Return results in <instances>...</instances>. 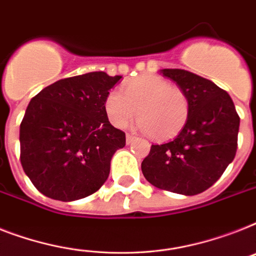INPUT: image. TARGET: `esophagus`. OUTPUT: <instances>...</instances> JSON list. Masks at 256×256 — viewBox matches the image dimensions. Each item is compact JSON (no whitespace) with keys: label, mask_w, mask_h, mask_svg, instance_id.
<instances>
[{"label":"esophagus","mask_w":256,"mask_h":256,"mask_svg":"<svg viewBox=\"0 0 256 256\" xmlns=\"http://www.w3.org/2000/svg\"><path fill=\"white\" fill-rule=\"evenodd\" d=\"M134 140H135V136H134V135L126 134V143H128V144H132V143L134 142Z\"/></svg>","instance_id":"obj_1"}]
</instances>
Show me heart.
<instances>
[{
	"instance_id": "heart-1",
	"label": "heart",
	"mask_w": 256,
	"mask_h": 256,
	"mask_svg": "<svg viewBox=\"0 0 256 256\" xmlns=\"http://www.w3.org/2000/svg\"><path fill=\"white\" fill-rule=\"evenodd\" d=\"M104 109L110 124L126 128L138 110L139 128L155 140L178 136L189 118L186 93L160 76H142L124 86V94L112 90L105 98Z\"/></svg>"
}]
</instances>
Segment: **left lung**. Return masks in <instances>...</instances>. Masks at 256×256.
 <instances>
[{
  "label": "left lung",
  "instance_id": "obj_1",
  "mask_svg": "<svg viewBox=\"0 0 256 256\" xmlns=\"http://www.w3.org/2000/svg\"><path fill=\"white\" fill-rule=\"evenodd\" d=\"M160 72L186 93L190 112L175 139L151 146L142 172L156 188L194 196L210 188L236 156L240 116L229 93L213 81L186 70Z\"/></svg>",
  "mask_w": 256,
  "mask_h": 256
}]
</instances>
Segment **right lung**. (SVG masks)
<instances>
[{
	"label": "right lung",
	"instance_id": "1",
	"mask_svg": "<svg viewBox=\"0 0 256 256\" xmlns=\"http://www.w3.org/2000/svg\"><path fill=\"white\" fill-rule=\"evenodd\" d=\"M121 78L89 72L56 81L31 98L20 122V164L44 196L80 200L106 182L114 152L126 144L104 109Z\"/></svg>",
	"mask_w": 256,
	"mask_h": 256
}]
</instances>
